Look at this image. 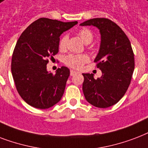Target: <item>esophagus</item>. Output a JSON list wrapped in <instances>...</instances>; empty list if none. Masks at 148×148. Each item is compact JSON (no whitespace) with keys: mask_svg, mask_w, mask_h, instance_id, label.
I'll list each match as a JSON object with an SVG mask.
<instances>
[{"mask_svg":"<svg viewBox=\"0 0 148 148\" xmlns=\"http://www.w3.org/2000/svg\"><path fill=\"white\" fill-rule=\"evenodd\" d=\"M78 73H79V72H77V71L70 70V75H76V74H78Z\"/></svg>","mask_w":148,"mask_h":148,"instance_id":"34e87169","label":"esophagus"}]
</instances>
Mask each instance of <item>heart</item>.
<instances>
[{"mask_svg": "<svg viewBox=\"0 0 148 148\" xmlns=\"http://www.w3.org/2000/svg\"><path fill=\"white\" fill-rule=\"evenodd\" d=\"M80 38L86 44H89L92 42V34L91 31L87 29V28H82L79 32ZM68 35H64L60 38L58 42V48L61 51L66 50L67 42H68ZM90 61V57L87 55L81 54V55H76V54H70L69 56H66L64 58V62L66 66L70 67V68L77 69H79L84 66V64Z\"/></svg>", "mask_w": 148, "mask_h": 148, "instance_id": "heart-1", "label": "heart"}]
</instances>
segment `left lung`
I'll use <instances>...</instances> for the list:
<instances>
[{
	"label": "left lung",
	"instance_id": "1",
	"mask_svg": "<svg viewBox=\"0 0 148 148\" xmlns=\"http://www.w3.org/2000/svg\"><path fill=\"white\" fill-rule=\"evenodd\" d=\"M80 25H92L99 30L101 43L94 62L103 73L97 79L93 74L83 73L82 91L92 106L107 108L116 103L129 87L134 69L132 47L123 31L108 18H92Z\"/></svg>",
	"mask_w": 148,
	"mask_h": 148
}]
</instances>
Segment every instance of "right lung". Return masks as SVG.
Segmentation results:
<instances>
[{
  "label": "right lung",
  "instance_id": "1",
  "mask_svg": "<svg viewBox=\"0 0 148 148\" xmlns=\"http://www.w3.org/2000/svg\"><path fill=\"white\" fill-rule=\"evenodd\" d=\"M77 23L41 18L18 38L12 55L11 73L18 93L28 105L48 109L60 101L69 69L62 66L53 74L47 71L46 65L58 52L59 36Z\"/></svg>",
  "mask_w": 148,
  "mask_h": 148
}]
</instances>
